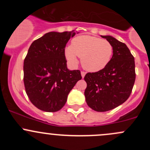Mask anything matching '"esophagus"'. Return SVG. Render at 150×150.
I'll return each instance as SVG.
<instances>
[{
	"mask_svg": "<svg viewBox=\"0 0 150 150\" xmlns=\"http://www.w3.org/2000/svg\"><path fill=\"white\" fill-rule=\"evenodd\" d=\"M85 75H86V72H83H83H81V76H82L83 78H84Z\"/></svg>",
	"mask_w": 150,
	"mask_h": 150,
	"instance_id": "obj_1",
	"label": "esophagus"
}]
</instances>
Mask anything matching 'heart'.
<instances>
[{
	"instance_id": "b5f03b06",
	"label": "heart",
	"mask_w": 150,
	"mask_h": 150,
	"mask_svg": "<svg viewBox=\"0 0 150 150\" xmlns=\"http://www.w3.org/2000/svg\"><path fill=\"white\" fill-rule=\"evenodd\" d=\"M113 54V46L107 40L91 35H80L72 40L71 46L64 49L66 59L72 66H76L78 57L86 70L96 72L109 64Z\"/></svg>"
}]
</instances>
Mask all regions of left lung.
<instances>
[{
	"mask_svg": "<svg viewBox=\"0 0 150 150\" xmlns=\"http://www.w3.org/2000/svg\"><path fill=\"white\" fill-rule=\"evenodd\" d=\"M113 46L109 64L96 72H88L84 94L86 103L96 112L118 107L128 99L135 82V62L126 45L110 35H101Z\"/></svg>",
	"mask_w": 150,
	"mask_h": 150,
	"instance_id": "1",
	"label": "left lung"
}]
</instances>
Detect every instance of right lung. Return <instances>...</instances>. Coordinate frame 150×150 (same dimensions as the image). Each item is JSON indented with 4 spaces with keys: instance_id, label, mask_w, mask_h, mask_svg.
<instances>
[{
    "instance_id": "1",
    "label": "right lung",
    "mask_w": 150,
    "mask_h": 150,
    "mask_svg": "<svg viewBox=\"0 0 150 150\" xmlns=\"http://www.w3.org/2000/svg\"><path fill=\"white\" fill-rule=\"evenodd\" d=\"M76 33L49 32L29 48L24 61V83L30 102L39 110L48 112L61 110L82 78L80 70L68 69L64 56L67 43Z\"/></svg>"
}]
</instances>
